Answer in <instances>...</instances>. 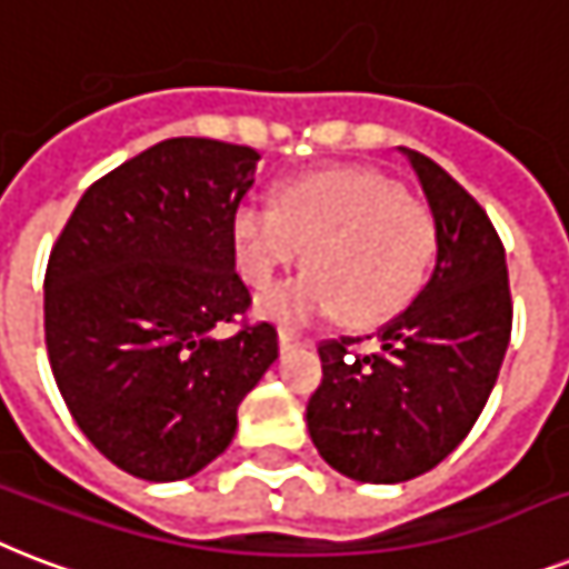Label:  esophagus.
I'll use <instances>...</instances> for the list:
<instances>
[{
    "label": "esophagus",
    "instance_id": "esophagus-1",
    "mask_svg": "<svg viewBox=\"0 0 569 569\" xmlns=\"http://www.w3.org/2000/svg\"><path fill=\"white\" fill-rule=\"evenodd\" d=\"M302 345V341H299L297 335L290 332V329H279V350L281 353H290V350H293V347H299Z\"/></svg>",
    "mask_w": 569,
    "mask_h": 569
}]
</instances>
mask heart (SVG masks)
I'll return each mask as SVG.
<instances>
[{
  "label": "heart",
  "mask_w": 569,
  "mask_h": 569,
  "mask_svg": "<svg viewBox=\"0 0 569 569\" xmlns=\"http://www.w3.org/2000/svg\"><path fill=\"white\" fill-rule=\"evenodd\" d=\"M433 240L430 207L371 169L315 171L284 183L276 207L246 201L234 213L237 263L254 290L302 258L311 267L258 299V315L281 326L332 311L350 326L382 323L416 293Z\"/></svg>",
  "instance_id": "obj_1"
}]
</instances>
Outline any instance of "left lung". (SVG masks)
Segmentation results:
<instances>
[{"mask_svg":"<svg viewBox=\"0 0 569 569\" xmlns=\"http://www.w3.org/2000/svg\"><path fill=\"white\" fill-rule=\"evenodd\" d=\"M436 224L430 279L398 317L317 347L323 380L308 400L311 442L335 472L400 483L430 472L481 416L510 341L508 263L490 216L430 157L400 148Z\"/></svg>","mask_w":569,"mask_h":569,"instance_id":"1","label":"left lung"}]
</instances>
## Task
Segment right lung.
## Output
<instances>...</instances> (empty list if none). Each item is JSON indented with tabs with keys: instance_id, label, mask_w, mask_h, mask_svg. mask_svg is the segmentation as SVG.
Wrapping results in <instances>:
<instances>
[{
	"instance_id": "1",
	"label": "right lung",
	"mask_w": 569,
	"mask_h": 569,
	"mask_svg": "<svg viewBox=\"0 0 569 569\" xmlns=\"http://www.w3.org/2000/svg\"><path fill=\"white\" fill-rule=\"evenodd\" d=\"M261 153L180 136L86 189L47 263L52 377L118 469L183 481L231 445L237 407L279 359L272 323L240 326L234 213Z\"/></svg>"
}]
</instances>
